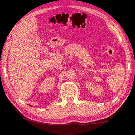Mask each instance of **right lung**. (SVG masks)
<instances>
[{"label":"right lung","instance_id":"add662e5","mask_svg":"<svg viewBox=\"0 0 135 135\" xmlns=\"http://www.w3.org/2000/svg\"><path fill=\"white\" fill-rule=\"evenodd\" d=\"M30 106H32V105H30Z\"/></svg>","mask_w":135,"mask_h":135}]
</instances>
